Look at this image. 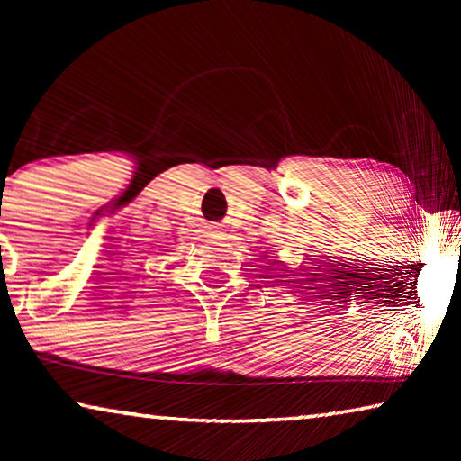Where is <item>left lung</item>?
I'll list each match as a JSON object with an SVG mask.
<instances>
[{
	"mask_svg": "<svg viewBox=\"0 0 461 461\" xmlns=\"http://www.w3.org/2000/svg\"><path fill=\"white\" fill-rule=\"evenodd\" d=\"M286 283H288V280H286Z\"/></svg>",
	"mask_w": 461,
	"mask_h": 461,
	"instance_id": "8db88e82",
	"label": "left lung"
}]
</instances>
